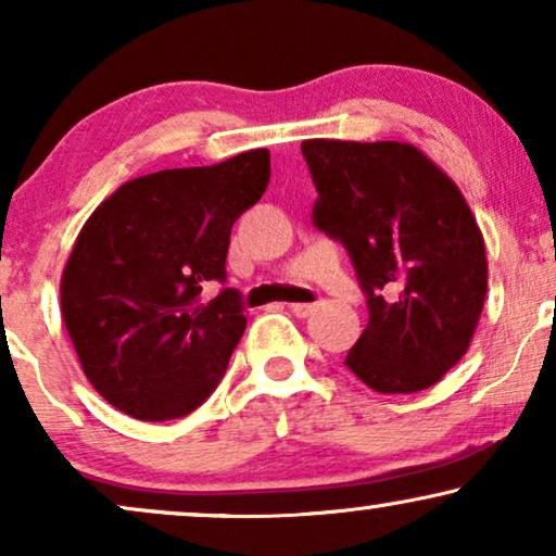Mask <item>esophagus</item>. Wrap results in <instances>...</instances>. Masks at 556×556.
<instances>
[{
  "instance_id": "obj_1",
  "label": "esophagus",
  "mask_w": 556,
  "mask_h": 556,
  "mask_svg": "<svg viewBox=\"0 0 556 556\" xmlns=\"http://www.w3.org/2000/svg\"><path fill=\"white\" fill-rule=\"evenodd\" d=\"M291 311L299 318H306L316 311V303H291Z\"/></svg>"
}]
</instances>
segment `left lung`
Returning <instances> with one entry per match:
<instances>
[{"instance_id":"1","label":"left lung","mask_w":556,"mask_h":556,"mask_svg":"<svg viewBox=\"0 0 556 556\" xmlns=\"http://www.w3.org/2000/svg\"><path fill=\"white\" fill-rule=\"evenodd\" d=\"M316 187L314 225L339 240L369 321L346 367L375 392L428 390L460 362L481 318L489 265L458 187L400 141L301 143Z\"/></svg>"}]
</instances>
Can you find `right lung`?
I'll return each instance as SVG.
<instances>
[{
	"label": "right lung",
	"instance_id": "1",
	"mask_svg": "<svg viewBox=\"0 0 556 556\" xmlns=\"http://www.w3.org/2000/svg\"><path fill=\"white\" fill-rule=\"evenodd\" d=\"M270 181L268 149L121 185L83 225L60 283L80 367L136 420L185 417L215 392L245 331L223 288L230 230Z\"/></svg>",
	"mask_w": 556,
	"mask_h": 556
}]
</instances>
